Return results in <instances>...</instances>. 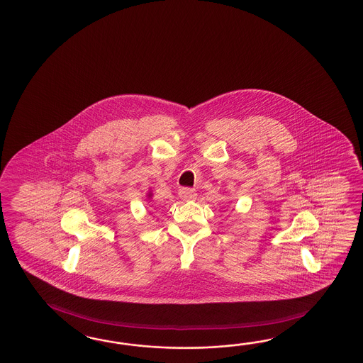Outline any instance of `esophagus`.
Segmentation results:
<instances>
[{"instance_id":"obj_1","label":"esophagus","mask_w":363,"mask_h":363,"mask_svg":"<svg viewBox=\"0 0 363 363\" xmlns=\"http://www.w3.org/2000/svg\"><path fill=\"white\" fill-rule=\"evenodd\" d=\"M179 196H180V199H182L183 201H194L197 194L194 192V189H191V188H183V189H180Z\"/></svg>"}]
</instances>
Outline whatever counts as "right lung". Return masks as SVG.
I'll return each mask as SVG.
<instances>
[{"instance_id": "1", "label": "right lung", "mask_w": 363, "mask_h": 363, "mask_svg": "<svg viewBox=\"0 0 363 363\" xmlns=\"http://www.w3.org/2000/svg\"><path fill=\"white\" fill-rule=\"evenodd\" d=\"M146 199H147V200H152V192L150 189H149V192L146 194Z\"/></svg>"}]
</instances>
